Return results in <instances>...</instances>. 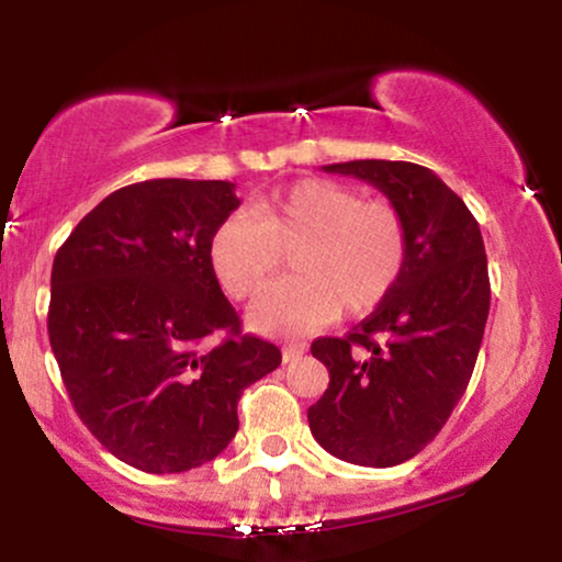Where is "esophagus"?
Instances as JSON below:
<instances>
[{
  "label": "esophagus",
  "mask_w": 562,
  "mask_h": 562,
  "mask_svg": "<svg viewBox=\"0 0 562 562\" xmlns=\"http://www.w3.org/2000/svg\"><path fill=\"white\" fill-rule=\"evenodd\" d=\"M306 353V346H285L282 348V362H295Z\"/></svg>",
  "instance_id": "1"
}]
</instances>
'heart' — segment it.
<instances>
[{
    "label": "heart",
    "instance_id": "obj_1",
    "mask_svg": "<svg viewBox=\"0 0 562 562\" xmlns=\"http://www.w3.org/2000/svg\"><path fill=\"white\" fill-rule=\"evenodd\" d=\"M290 254V277L250 306L248 322L263 335H301L338 319L364 317L402 280L409 235L383 200H364L330 179L301 182L259 200L250 214L224 218L209 240L218 285L235 301L250 299Z\"/></svg>",
    "mask_w": 562,
    "mask_h": 562
}]
</instances>
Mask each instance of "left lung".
Segmentation results:
<instances>
[{"label": "left lung", "mask_w": 562, "mask_h": 562, "mask_svg": "<svg viewBox=\"0 0 562 562\" xmlns=\"http://www.w3.org/2000/svg\"><path fill=\"white\" fill-rule=\"evenodd\" d=\"M378 187L406 222L398 285L344 338L312 353L330 385L308 406V428L338 460L393 468L438 436L465 393L488 319V267L479 222L434 171L406 160L325 166Z\"/></svg>", "instance_id": "obj_1"}]
</instances>
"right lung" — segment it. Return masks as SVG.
Wrapping results in <instances>:
<instances>
[{"label":"right lung","mask_w":562,"mask_h":562,"mask_svg":"<svg viewBox=\"0 0 562 562\" xmlns=\"http://www.w3.org/2000/svg\"><path fill=\"white\" fill-rule=\"evenodd\" d=\"M237 205L232 182L147 179L111 192L55 256L47 330L70 404L145 473L222 454L243 391L282 362L240 330L211 269V235ZM216 331L223 344L203 349Z\"/></svg>","instance_id":"add662e5"}]
</instances>
